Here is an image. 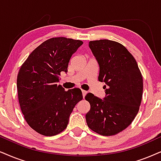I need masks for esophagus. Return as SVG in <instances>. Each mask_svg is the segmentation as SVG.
<instances>
[{"label": "esophagus", "instance_id": "obj_1", "mask_svg": "<svg viewBox=\"0 0 161 161\" xmlns=\"http://www.w3.org/2000/svg\"><path fill=\"white\" fill-rule=\"evenodd\" d=\"M82 96H83V97H84V98H85V95L87 94V91H84V90H82Z\"/></svg>", "mask_w": 161, "mask_h": 161}]
</instances>
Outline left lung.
I'll return each mask as SVG.
<instances>
[{"label": "left lung", "instance_id": "left-lung-1", "mask_svg": "<svg viewBox=\"0 0 161 161\" xmlns=\"http://www.w3.org/2000/svg\"><path fill=\"white\" fill-rule=\"evenodd\" d=\"M98 62V80L105 83V97L100 99L91 93L85 99L91 109L85 115L92 131L111 136L123 131L134 120L143 96V77L133 56L123 45L103 39L89 42Z\"/></svg>", "mask_w": 161, "mask_h": 161}]
</instances>
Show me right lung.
<instances>
[{
  "label": "right lung",
  "mask_w": 161,
  "mask_h": 161,
  "mask_svg": "<svg viewBox=\"0 0 161 161\" xmlns=\"http://www.w3.org/2000/svg\"><path fill=\"white\" fill-rule=\"evenodd\" d=\"M83 44L64 37L45 41L32 51L20 68L17 88L20 107L30 127L44 136L64 131L75 105L82 99L79 88L65 91L58 76L67 73L72 55Z\"/></svg>",
  "instance_id": "add662e5"
}]
</instances>
